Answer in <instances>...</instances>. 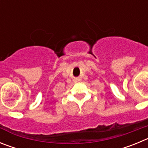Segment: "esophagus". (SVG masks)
Segmentation results:
<instances>
[{
    "label": "esophagus",
    "instance_id": "34e87169",
    "mask_svg": "<svg viewBox=\"0 0 148 148\" xmlns=\"http://www.w3.org/2000/svg\"><path fill=\"white\" fill-rule=\"evenodd\" d=\"M80 82V79H76V80L75 81V82Z\"/></svg>",
    "mask_w": 148,
    "mask_h": 148
}]
</instances>
